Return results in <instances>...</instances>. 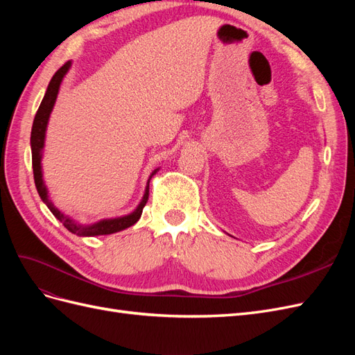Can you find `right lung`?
Listing matches in <instances>:
<instances>
[{
	"label": "right lung",
	"instance_id": "right-lung-1",
	"mask_svg": "<svg viewBox=\"0 0 355 355\" xmlns=\"http://www.w3.org/2000/svg\"><path fill=\"white\" fill-rule=\"evenodd\" d=\"M71 60L67 62L50 80L47 90L44 98L41 101L40 108L35 114L34 118V124H32V132H31V151H32V168H34V180H35V187L38 194L42 200V202L50 209V211L55 214V218L62 222L63 227H65L69 232L78 235V237H94V235H108V234H114V232H120L125 228H130L132 225H135L139 219L142 216V210L145 207V204L148 201L149 197V182H151L153 176L159 170L155 168L151 175H149L148 180H146V187H145V192L144 197L141 200V202L137 204V207L128 214H124V216H118V218H111V219H101L94 223L90 225H84L80 223L75 219H72L68 214H65L63 211H60L53 201L49 197V189L44 184V179H42V166H41V159H42V149H44V144H46V132H47V124L50 120V114L55 108V103L58 99L59 94V89L60 84L65 78V75L68 73V71L71 69Z\"/></svg>",
	"mask_w": 355,
	"mask_h": 355
}]
</instances>
